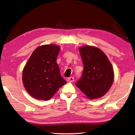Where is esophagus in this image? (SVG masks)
Returning <instances> with one entry per match:
<instances>
[{
	"mask_svg": "<svg viewBox=\"0 0 135 135\" xmlns=\"http://www.w3.org/2000/svg\"><path fill=\"white\" fill-rule=\"evenodd\" d=\"M67 80L69 82H73L74 80V79L73 77H69V78H68Z\"/></svg>",
	"mask_w": 135,
	"mask_h": 135,
	"instance_id": "1",
	"label": "esophagus"
}]
</instances>
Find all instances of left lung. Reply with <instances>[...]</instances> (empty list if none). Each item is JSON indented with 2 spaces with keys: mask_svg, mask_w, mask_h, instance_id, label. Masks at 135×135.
<instances>
[{
  "mask_svg": "<svg viewBox=\"0 0 135 135\" xmlns=\"http://www.w3.org/2000/svg\"><path fill=\"white\" fill-rule=\"evenodd\" d=\"M79 50L84 70L76 86L90 99L102 97L113 83V66L106 55L98 47L85 46Z\"/></svg>",
  "mask_w": 135,
  "mask_h": 135,
  "instance_id": "8db88e82",
  "label": "left lung"
}]
</instances>
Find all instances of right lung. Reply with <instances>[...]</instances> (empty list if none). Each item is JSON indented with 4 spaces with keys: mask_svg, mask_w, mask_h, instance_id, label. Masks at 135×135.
Returning a JSON list of instances; mask_svg holds the SVG:
<instances>
[{
    "mask_svg": "<svg viewBox=\"0 0 135 135\" xmlns=\"http://www.w3.org/2000/svg\"><path fill=\"white\" fill-rule=\"evenodd\" d=\"M59 47L45 45L32 53L22 72L24 88L32 97L49 100L61 86L67 83L61 76L56 63Z\"/></svg>",
    "mask_w": 135,
    "mask_h": 135,
    "instance_id": "obj_1",
    "label": "right lung"
}]
</instances>
